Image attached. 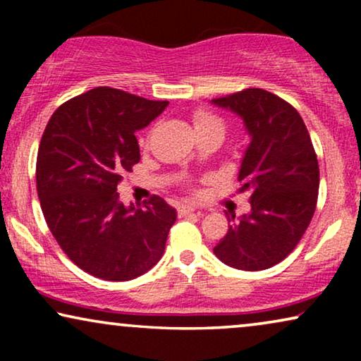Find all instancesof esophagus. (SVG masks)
Segmentation results:
<instances>
[{
    "instance_id": "obj_1",
    "label": "esophagus",
    "mask_w": 361,
    "mask_h": 361,
    "mask_svg": "<svg viewBox=\"0 0 361 361\" xmlns=\"http://www.w3.org/2000/svg\"><path fill=\"white\" fill-rule=\"evenodd\" d=\"M197 207L194 204H182L179 205V215L184 216V215H189L192 212H195Z\"/></svg>"
}]
</instances>
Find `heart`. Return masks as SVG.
Wrapping results in <instances>:
<instances>
[{
  "label": "heart",
  "mask_w": 361,
  "mask_h": 361,
  "mask_svg": "<svg viewBox=\"0 0 361 361\" xmlns=\"http://www.w3.org/2000/svg\"><path fill=\"white\" fill-rule=\"evenodd\" d=\"M194 126H195V131L207 130V128H221V130H224V123L220 121V118H216L209 111H195Z\"/></svg>",
  "instance_id": "1"
}]
</instances>
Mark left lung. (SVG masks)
<instances>
[{
  "mask_svg": "<svg viewBox=\"0 0 361 361\" xmlns=\"http://www.w3.org/2000/svg\"><path fill=\"white\" fill-rule=\"evenodd\" d=\"M212 103L238 115L251 137L238 171L240 192H251V210L228 216L230 228L214 253L230 268L268 269L295 248L312 220L319 195L312 141L298 110L263 88Z\"/></svg>",
  "mask_w": 361,
  "mask_h": 361,
  "instance_id": "1",
  "label": "left lung"
}]
</instances>
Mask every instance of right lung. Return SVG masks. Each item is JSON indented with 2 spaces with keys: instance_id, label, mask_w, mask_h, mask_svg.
Instances as JSON below:
<instances>
[{
  "instance_id": "right-lung-1",
  "label": "right lung",
  "mask_w": 361,
  "mask_h": 361,
  "mask_svg": "<svg viewBox=\"0 0 361 361\" xmlns=\"http://www.w3.org/2000/svg\"><path fill=\"white\" fill-rule=\"evenodd\" d=\"M169 102L97 87L54 111L37 151L36 184L49 230L68 258L105 281H130L161 259L176 209L154 195L125 205L123 174L140 162L135 133Z\"/></svg>"
}]
</instances>
